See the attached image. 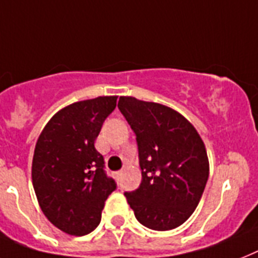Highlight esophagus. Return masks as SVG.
<instances>
[{"label": "esophagus", "mask_w": 258, "mask_h": 258, "mask_svg": "<svg viewBox=\"0 0 258 258\" xmlns=\"http://www.w3.org/2000/svg\"><path fill=\"white\" fill-rule=\"evenodd\" d=\"M122 175H123L122 171H119V172H115V176H116V179H119V177L122 176Z\"/></svg>", "instance_id": "34e87169"}]
</instances>
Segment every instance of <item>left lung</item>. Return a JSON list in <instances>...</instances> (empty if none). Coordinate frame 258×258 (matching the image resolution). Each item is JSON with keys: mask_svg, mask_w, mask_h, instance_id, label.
<instances>
[{"mask_svg": "<svg viewBox=\"0 0 258 258\" xmlns=\"http://www.w3.org/2000/svg\"><path fill=\"white\" fill-rule=\"evenodd\" d=\"M118 107L136 135L142 183L125 192L135 217L154 231H169L187 221L198 207L209 176L204 142L173 108L134 96Z\"/></svg>", "mask_w": 258, "mask_h": 258, "instance_id": "8db88e82", "label": "left lung"}]
</instances>
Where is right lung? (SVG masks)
Here are the masks:
<instances>
[{
	"label": "right lung",
	"mask_w": 258,
	"mask_h": 258,
	"mask_svg": "<svg viewBox=\"0 0 258 258\" xmlns=\"http://www.w3.org/2000/svg\"><path fill=\"white\" fill-rule=\"evenodd\" d=\"M118 96H98L59 110L35 144L31 179L42 212L64 233L83 236L100 223L104 202L116 184L95 150L102 124Z\"/></svg>",
	"instance_id": "add662e5"
}]
</instances>
